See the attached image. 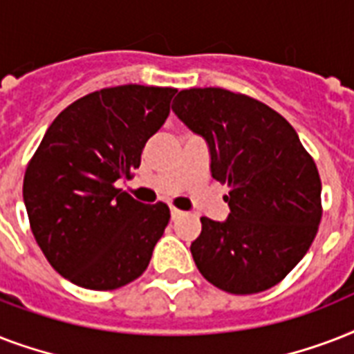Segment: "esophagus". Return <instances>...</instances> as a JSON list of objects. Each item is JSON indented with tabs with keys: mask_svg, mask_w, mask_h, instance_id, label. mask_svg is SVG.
<instances>
[{
	"mask_svg": "<svg viewBox=\"0 0 354 354\" xmlns=\"http://www.w3.org/2000/svg\"><path fill=\"white\" fill-rule=\"evenodd\" d=\"M182 215H183V211L176 209V207H171V218H172V221H178V218H180Z\"/></svg>",
	"mask_w": 354,
	"mask_h": 354,
	"instance_id": "34e87169",
	"label": "esophagus"
}]
</instances>
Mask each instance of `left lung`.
<instances>
[{
  "label": "left lung",
  "instance_id": "1",
  "mask_svg": "<svg viewBox=\"0 0 354 354\" xmlns=\"http://www.w3.org/2000/svg\"><path fill=\"white\" fill-rule=\"evenodd\" d=\"M172 112L209 149V171L226 183L227 218L202 216L191 244L205 279L230 294L277 285L313 244L322 221V182L283 115L222 88L182 90Z\"/></svg>",
  "mask_w": 354,
  "mask_h": 354
}]
</instances>
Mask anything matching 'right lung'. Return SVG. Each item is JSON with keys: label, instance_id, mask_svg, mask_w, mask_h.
<instances>
[{"label": "right lung", "instance_id": "add662e5", "mask_svg": "<svg viewBox=\"0 0 354 354\" xmlns=\"http://www.w3.org/2000/svg\"><path fill=\"white\" fill-rule=\"evenodd\" d=\"M174 88L127 84L69 104L47 128L24 180L30 230L75 285L113 290L143 274L171 213L113 183L130 178L171 112Z\"/></svg>", "mask_w": 354, "mask_h": 354}]
</instances>
